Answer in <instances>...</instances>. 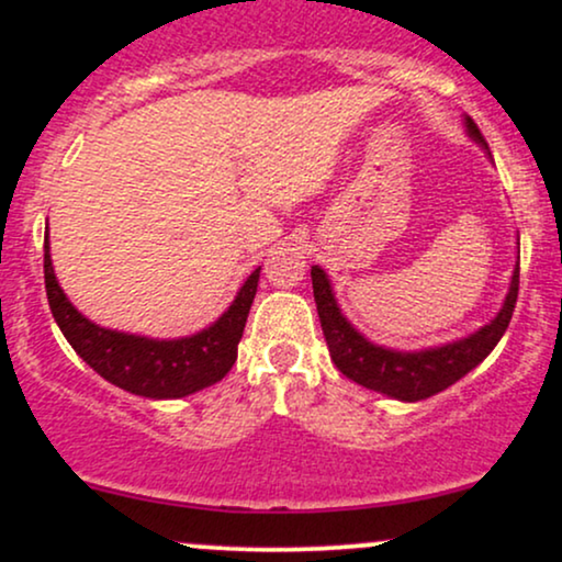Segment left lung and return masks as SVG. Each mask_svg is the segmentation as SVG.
<instances>
[{
	"instance_id": "8db88e82",
	"label": "left lung",
	"mask_w": 562,
	"mask_h": 562,
	"mask_svg": "<svg viewBox=\"0 0 562 562\" xmlns=\"http://www.w3.org/2000/svg\"><path fill=\"white\" fill-rule=\"evenodd\" d=\"M465 128L470 137L488 153L486 139L481 137L479 126H475V121L468 119V115ZM488 156H492V153H488ZM518 272L520 267L515 263L505 303H502L499 314H496L488 325L470 333L468 338L451 340V344L434 348H423V351H396V348H385L367 340L364 335L344 317V312H340L325 269L312 267V285L314 301H317V314L322 322V333H325L335 367H338L348 380L364 385V389L385 393V396L398 398V402H420V398H428L434 396V393L454 385L457 380L465 378L473 367H479L483 359L494 351V346L499 344V338L507 330L509 319H513L515 301H518Z\"/></svg>"
}]
</instances>
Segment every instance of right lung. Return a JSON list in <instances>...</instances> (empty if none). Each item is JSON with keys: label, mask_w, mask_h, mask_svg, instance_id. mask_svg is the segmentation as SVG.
<instances>
[{"label": "right lung", "mask_w": 562, "mask_h": 562, "mask_svg": "<svg viewBox=\"0 0 562 562\" xmlns=\"http://www.w3.org/2000/svg\"><path fill=\"white\" fill-rule=\"evenodd\" d=\"M259 272L261 267L250 272L232 306L214 325L187 338L158 340L108 330L83 317L57 282L49 259V235L44 240V288L57 327L97 375L145 398H182L227 375L237 359V344L259 288Z\"/></svg>", "instance_id": "obj_1"}]
</instances>
